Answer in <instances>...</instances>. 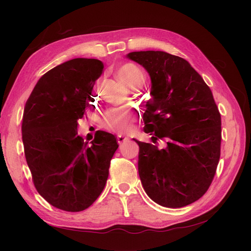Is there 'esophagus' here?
I'll use <instances>...</instances> for the list:
<instances>
[{"label": "esophagus", "mask_w": 251, "mask_h": 251, "mask_svg": "<svg viewBox=\"0 0 251 251\" xmlns=\"http://www.w3.org/2000/svg\"><path fill=\"white\" fill-rule=\"evenodd\" d=\"M126 141H128V138H127V137H125V136H121V135H118V136H117V142H118L119 144H123V143H125V142H126Z\"/></svg>", "instance_id": "esophagus-1"}]
</instances>
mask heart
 Returning a JSON list of instances; mask_svg holds the SVG:
<instances>
[{
  "mask_svg": "<svg viewBox=\"0 0 251 251\" xmlns=\"http://www.w3.org/2000/svg\"><path fill=\"white\" fill-rule=\"evenodd\" d=\"M119 80L127 88L133 89L138 83L142 82L143 74L137 66L127 63L121 66L117 71ZM137 120V114L130 109H111L104 116L103 124L109 131L117 134H126L134 128Z\"/></svg>",
  "mask_w": 251,
  "mask_h": 251,
  "instance_id": "b5f03b06",
  "label": "heart"
}]
</instances>
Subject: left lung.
<instances>
[{"label":"left lung","instance_id":"obj_1","mask_svg":"<svg viewBox=\"0 0 251 251\" xmlns=\"http://www.w3.org/2000/svg\"><path fill=\"white\" fill-rule=\"evenodd\" d=\"M126 57L151 77L144 116L151 142L139 146L138 173L150 198L164 207L186 206L207 192L221 148V115L209 87L184 58L164 51H136ZM159 140L167 142L158 149Z\"/></svg>","mask_w":251,"mask_h":251}]
</instances>
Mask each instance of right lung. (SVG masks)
I'll return each mask as SVG.
<instances>
[{"label":"right lung","mask_w":251,"mask_h":251,"mask_svg":"<svg viewBox=\"0 0 251 251\" xmlns=\"http://www.w3.org/2000/svg\"><path fill=\"white\" fill-rule=\"evenodd\" d=\"M103 64L74 58L45 73L25 105L22 138L36 191L66 211L88 208L103 191L115 136L97 131L90 143L77 134V120L94 107L93 87Z\"/></svg>","instance_id":"right-lung-1"}]
</instances>
